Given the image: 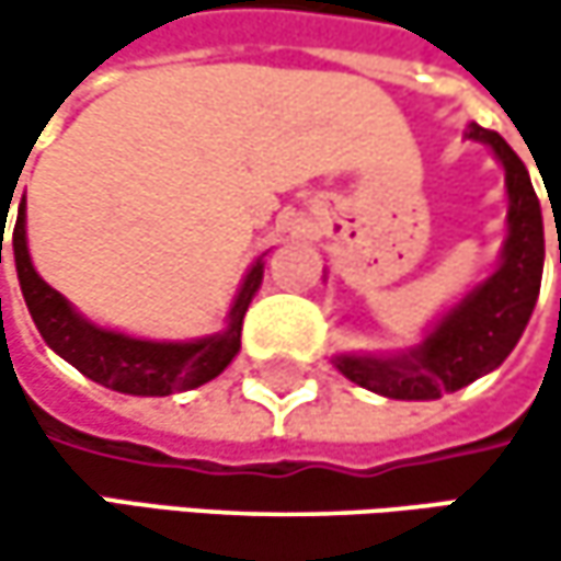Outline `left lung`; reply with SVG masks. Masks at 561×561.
<instances>
[{
	"instance_id": "obj_1",
	"label": "left lung",
	"mask_w": 561,
	"mask_h": 561,
	"mask_svg": "<svg viewBox=\"0 0 561 561\" xmlns=\"http://www.w3.org/2000/svg\"><path fill=\"white\" fill-rule=\"evenodd\" d=\"M465 139L494 152L506 184V240L497 270L471 285L451 308H445L425 337L396 354H337L334 367L357 387L387 399H438L461 390L478 377L497 370L523 337L539 298L546 237L542 207L529 171L504 136L471 123ZM552 204V197H549ZM556 217V207H552ZM561 263V233H559Z\"/></svg>"
}]
</instances>
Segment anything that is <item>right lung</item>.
Listing matches in <instances>:
<instances>
[{"label":"right lung","mask_w":561,"mask_h":561,"mask_svg":"<svg viewBox=\"0 0 561 561\" xmlns=\"http://www.w3.org/2000/svg\"><path fill=\"white\" fill-rule=\"evenodd\" d=\"M2 233H5V227H2ZM12 253H15V273H19L28 314H32L35 328L42 331L45 344L70 367H77L87 380H93L106 390L126 392V396H171V392L204 387L214 377H220L240 354L243 314H247L253 295L260 291L263 270H266V263H263L266 253H263L240 282L224 331L194 337V341H149V337H133L126 331L103 328V324L83 318L57 288H51L38 276L32 253H28L25 197L19 204V217H15V230H12Z\"/></svg>","instance_id":"obj_1"}]
</instances>
